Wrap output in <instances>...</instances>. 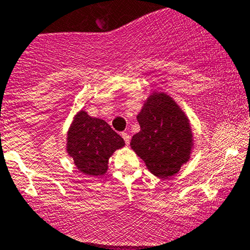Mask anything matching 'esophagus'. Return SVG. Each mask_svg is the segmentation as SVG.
Wrapping results in <instances>:
<instances>
[{"mask_svg":"<svg viewBox=\"0 0 250 250\" xmlns=\"http://www.w3.org/2000/svg\"><path fill=\"white\" fill-rule=\"evenodd\" d=\"M122 137H123V138H124L126 145L130 144V142H131V136H130V134L124 132V133H122Z\"/></svg>","mask_w":250,"mask_h":250,"instance_id":"34e87169","label":"esophagus"}]
</instances>
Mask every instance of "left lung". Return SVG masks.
Segmentation results:
<instances>
[{
    "label": "left lung",
    "instance_id": "1",
    "mask_svg": "<svg viewBox=\"0 0 250 250\" xmlns=\"http://www.w3.org/2000/svg\"><path fill=\"white\" fill-rule=\"evenodd\" d=\"M140 131L131 147L158 178L177 175L190 159L193 133L189 118L169 94L153 91L137 114Z\"/></svg>",
    "mask_w": 250,
    "mask_h": 250
}]
</instances>
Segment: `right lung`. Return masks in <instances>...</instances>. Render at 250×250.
I'll use <instances>...</instances> for the list:
<instances>
[{"label":"right lung","mask_w":250,"mask_h":250,"mask_svg":"<svg viewBox=\"0 0 250 250\" xmlns=\"http://www.w3.org/2000/svg\"><path fill=\"white\" fill-rule=\"evenodd\" d=\"M66 151L78 170L91 177L105 175L108 159L114 151L125 146V142L111 126L80 110L73 117L67 131Z\"/></svg>","instance_id":"right-lung-1"}]
</instances>
